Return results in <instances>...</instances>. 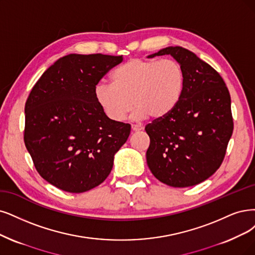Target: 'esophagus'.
Listing matches in <instances>:
<instances>
[{
  "label": "esophagus",
  "instance_id": "esophagus-1",
  "mask_svg": "<svg viewBox=\"0 0 255 255\" xmlns=\"http://www.w3.org/2000/svg\"><path fill=\"white\" fill-rule=\"evenodd\" d=\"M131 129H132V131H134V132H137V131H142L144 128L140 125H132L131 126Z\"/></svg>",
  "mask_w": 255,
  "mask_h": 255
}]
</instances>
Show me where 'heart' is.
I'll list each match as a JSON object with an SVG mask.
<instances>
[{"label": "heart", "mask_w": 255, "mask_h": 255, "mask_svg": "<svg viewBox=\"0 0 255 255\" xmlns=\"http://www.w3.org/2000/svg\"><path fill=\"white\" fill-rule=\"evenodd\" d=\"M184 71L174 60L131 59L112 72V84L101 82L94 98L110 121L120 123L136 107V121L162 119L177 105L184 88Z\"/></svg>", "instance_id": "1"}]
</instances>
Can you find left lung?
I'll return each mask as SVG.
<instances>
[{"label":"left lung","mask_w":255,"mask_h":255,"mask_svg":"<svg viewBox=\"0 0 255 255\" xmlns=\"http://www.w3.org/2000/svg\"><path fill=\"white\" fill-rule=\"evenodd\" d=\"M171 55L184 71L174 109L145 127L150 171L168 186L185 188L210 177L223 163L233 131L231 99L220 73L193 52L170 46L148 55Z\"/></svg>","instance_id":"1"}]
</instances>
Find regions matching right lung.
Listing matches in <instances>:
<instances>
[{
    "instance_id": "1",
    "label": "right lung",
    "mask_w": 255,
    "mask_h": 255,
    "mask_svg": "<svg viewBox=\"0 0 255 255\" xmlns=\"http://www.w3.org/2000/svg\"><path fill=\"white\" fill-rule=\"evenodd\" d=\"M123 55L75 54L59 59L25 104L24 142L36 171L61 190L82 193L109 175L131 126L110 121L94 88Z\"/></svg>"
}]
</instances>
